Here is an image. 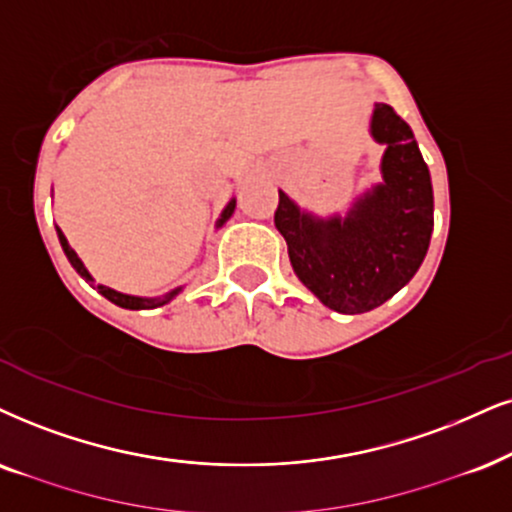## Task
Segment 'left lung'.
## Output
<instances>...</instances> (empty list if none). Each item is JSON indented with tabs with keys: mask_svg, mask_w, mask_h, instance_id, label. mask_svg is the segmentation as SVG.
I'll list each match as a JSON object with an SVG mask.
<instances>
[{
	"mask_svg": "<svg viewBox=\"0 0 512 512\" xmlns=\"http://www.w3.org/2000/svg\"><path fill=\"white\" fill-rule=\"evenodd\" d=\"M371 137L383 144L380 184L342 217H319L278 191L276 229L288 243L297 278L328 309L364 314L399 293L428 252L435 226L430 170L411 127L387 103H375Z\"/></svg>",
	"mask_w": 512,
	"mask_h": 512,
	"instance_id": "8db88e82",
	"label": "left lung"
}]
</instances>
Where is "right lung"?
I'll return each mask as SVG.
<instances>
[{"mask_svg": "<svg viewBox=\"0 0 512 512\" xmlns=\"http://www.w3.org/2000/svg\"><path fill=\"white\" fill-rule=\"evenodd\" d=\"M234 210H236V198H231L229 203H226V208L222 210V215H219V219H217V229H219V226L226 224V219L234 215ZM56 234H58V241H61L63 252H66L68 262L73 264V269L84 278V281L94 283L92 274H89L87 267H84L80 257H77V252H75L73 248H70L68 238L63 236V231L58 229V226H56ZM96 290H99V293H101L103 297H106V300H111L113 304H118V307H122V309H155V307H163V304L174 300V297H177V295L181 293V290H184V286H177L174 290H170V293H165V295H160V297L127 295V293H120V290H113V288H108V286H101V283H99V286H96Z\"/></svg>", "mask_w": 512, "mask_h": 512, "instance_id": "right-lung-1", "label": "right lung"}]
</instances>
